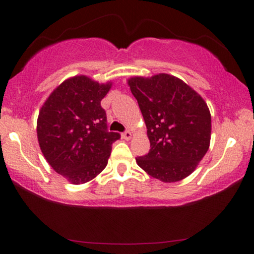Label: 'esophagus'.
<instances>
[{"instance_id": "1", "label": "esophagus", "mask_w": 254, "mask_h": 254, "mask_svg": "<svg viewBox=\"0 0 254 254\" xmlns=\"http://www.w3.org/2000/svg\"><path fill=\"white\" fill-rule=\"evenodd\" d=\"M123 137L125 138V140H130L131 137V131L130 130H126L125 133L123 134Z\"/></svg>"}]
</instances>
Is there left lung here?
I'll return each instance as SVG.
<instances>
[{"instance_id": "obj_1", "label": "left lung", "mask_w": 254, "mask_h": 254, "mask_svg": "<svg viewBox=\"0 0 254 254\" xmlns=\"http://www.w3.org/2000/svg\"><path fill=\"white\" fill-rule=\"evenodd\" d=\"M143 116L150 150L136 158L149 176L164 183L189 177L209 148L211 117L199 93L168 74L128 79Z\"/></svg>"}]
</instances>
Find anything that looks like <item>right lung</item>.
<instances>
[{"label": "right lung", "mask_w": 254, "mask_h": 254, "mask_svg": "<svg viewBox=\"0 0 254 254\" xmlns=\"http://www.w3.org/2000/svg\"><path fill=\"white\" fill-rule=\"evenodd\" d=\"M111 83L99 84L86 76L65 79L41 107L37 135L52 168L68 182L79 185L105 169L112 143L120 134L107 130L100 102Z\"/></svg>", "instance_id": "obj_1"}]
</instances>
